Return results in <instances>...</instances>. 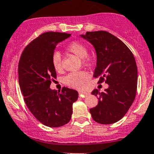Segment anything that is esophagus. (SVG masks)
Here are the masks:
<instances>
[{
    "mask_svg": "<svg viewBox=\"0 0 154 154\" xmlns=\"http://www.w3.org/2000/svg\"><path fill=\"white\" fill-rule=\"evenodd\" d=\"M89 94L88 93V92H84V91H80L79 92V96L81 97H86V96H88Z\"/></svg>",
    "mask_w": 154,
    "mask_h": 154,
    "instance_id": "1",
    "label": "esophagus"
}]
</instances>
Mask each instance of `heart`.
Segmentation results:
<instances>
[{"label":"heart","instance_id":"1","mask_svg":"<svg viewBox=\"0 0 154 154\" xmlns=\"http://www.w3.org/2000/svg\"><path fill=\"white\" fill-rule=\"evenodd\" d=\"M68 50L75 55L81 58L82 63L86 66L91 65V60L88 57V49L86 46L80 42H73L68 45ZM52 64L57 72H60L63 69L62 57L58 52H54L52 57ZM89 79V75L85 71L70 73L63 79L64 84L69 87L80 89Z\"/></svg>","mask_w":154,"mask_h":154}]
</instances>
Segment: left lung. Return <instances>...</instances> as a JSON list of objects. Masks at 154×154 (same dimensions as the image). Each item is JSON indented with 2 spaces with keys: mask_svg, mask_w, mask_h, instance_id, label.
<instances>
[{
  "mask_svg": "<svg viewBox=\"0 0 154 154\" xmlns=\"http://www.w3.org/2000/svg\"><path fill=\"white\" fill-rule=\"evenodd\" d=\"M81 37L93 45L97 53L94 77L105 81L109 87L103 92L94 89L98 104L90 109L93 120L100 124H112L125 116L134 101L138 69L134 56L120 39L105 31L88 32Z\"/></svg>",
  "mask_w": 154,
  "mask_h": 154,
  "instance_id": "1",
  "label": "left lung"
}]
</instances>
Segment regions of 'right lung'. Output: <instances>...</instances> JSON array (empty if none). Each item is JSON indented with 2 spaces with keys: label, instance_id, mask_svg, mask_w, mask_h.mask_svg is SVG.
<instances>
[{
  "label": "right lung",
  "instance_id": "add662e5",
  "mask_svg": "<svg viewBox=\"0 0 154 154\" xmlns=\"http://www.w3.org/2000/svg\"><path fill=\"white\" fill-rule=\"evenodd\" d=\"M70 34L49 32L31 42L21 54L19 63V83L27 107L41 123L57 128L68 123L78 99L75 90L63 87L61 92L50 88L56 79L52 57L56 45Z\"/></svg>",
  "mask_w": 154,
  "mask_h": 154
}]
</instances>
